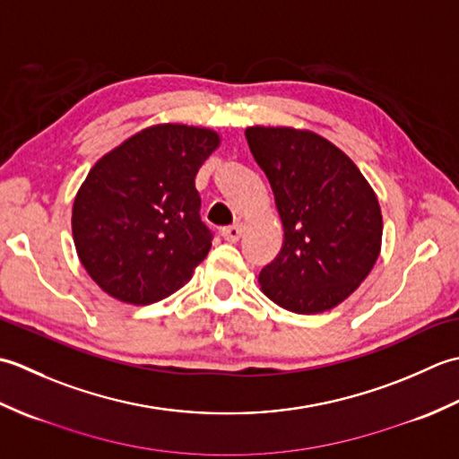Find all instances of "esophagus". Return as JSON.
<instances>
[{"label": "esophagus", "instance_id": "34e87169", "mask_svg": "<svg viewBox=\"0 0 459 459\" xmlns=\"http://www.w3.org/2000/svg\"><path fill=\"white\" fill-rule=\"evenodd\" d=\"M242 235V229L238 227V224H232V227H224L221 229V237L227 240V242H237Z\"/></svg>", "mask_w": 459, "mask_h": 459}]
</instances>
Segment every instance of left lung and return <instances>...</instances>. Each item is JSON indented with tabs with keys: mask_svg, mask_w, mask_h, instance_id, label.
I'll return each instance as SVG.
<instances>
[{
	"mask_svg": "<svg viewBox=\"0 0 459 459\" xmlns=\"http://www.w3.org/2000/svg\"><path fill=\"white\" fill-rule=\"evenodd\" d=\"M245 134L284 229L280 255L258 276L262 291L294 314L339 306L380 255L383 214L373 187L347 153L316 132L250 126Z\"/></svg>",
	"mask_w": 459,
	"mask_h": 459,
	"instance_id": "obj_1",
	"label": "left lung"
}]
</instances>
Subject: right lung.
<instances>
[{
    "label": "right lung",
    "instance_id": "1",
    "mask_svg": "<svg viewBox=\"0 0 459 459\" xmlns=\"http://www.w3.org/2000/svg\"><path fill=\"white\" fill-rule=\"evenodd\" d=\"M219 143L209 128L158 124L92 165L73 203V238L106 294L148 306L191 280L212 238L195 175Z\"/></svg>",
    "mask_w": 459,
    "mask_h": 459
}]
</instances>
